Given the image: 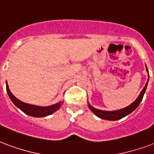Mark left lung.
Returning a JSON list of instances; mask_svg holds the SVG:
<instances>
[{"mask_svg": "<svg viewBox=\"0 0 154 154\" xmlns=\"http://www.w3.org/2000/svg\"><path fill=\"white\" fill-rule=\"evenodd\" d=\"M146 71H147L148 74H149V71H148L147 66H146ZM149 81V79H148ZM148 81L145 86L144 87V88L142 89V91H140V95L138 96L137 100H136L133 103H132L130 105H128V107H126L125 108H122V109H119V110L116 111H103L100 110V109H96L94 107L91 105L90 103H88V108H90V110L92 112L96 115L98 117L101 118V119H103V120H120L121 118L125 117L126 116H128V114H130L131 112H133V111L135 110L136 108H137L138 105L140 104V103L141 102L143 99V96H144V94L145 92V90H146V88H147L148 85Z\"/></svg>", "mask_w": 154, "mask_h": 154, "instance_id": "1", "label": "left lung"}]
</instances>
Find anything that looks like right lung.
I'll use <instances>...</instances> for the list:
<instances>
[{"label":"right lung","mask_w":154,"mask_h":154,"mask_svg":"<svg viewBox=\"0 0 154 154\" xmlns=\"http://www.w3.org/2000/svg\"><path fill=\"white\" fill-rule=\"evenodd\" d=\"M6 91L9 98L12 100V102L14 103V105L17 107L19 109H21L26 114L29 116H34V117H44V116H46L51 115L53 112H56L58 109H59V108L62 105V103H63L60 101V102L54 104V105L47 106V107H41V106H36L33 105V104H29V103H24L22 101L19 100L18 99H17L11 93L7 82Z\"/></svg>","instance_id":"1"}]
</instances>
